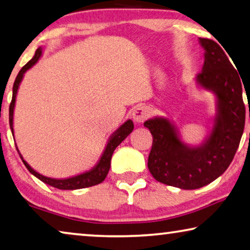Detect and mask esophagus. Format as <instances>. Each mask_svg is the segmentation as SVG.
Here are the masks:
<instances>
[{
	"label": "esophagus",
	"mask_w": 250,
	"mask_h": 250,
	"mask_svg": "<svg viewBox=\"0 0 250 250\" xmlns=\"http://www.w3.org/2000/svg\"><path fill=\"white\" fill-rule=\"evenodd\" d=\"M148 115H149V112L147 107L144 105H139L133 110L132 119L133 121L137 122V124H143V122L148 118Z\"/></svg>",
	"instance_id": "obj_1"
}]
</instances>
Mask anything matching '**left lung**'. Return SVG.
<instances>
[{
	"label": "left lung",
	"mask_w": 250,
	"mask_h": 250,
	"mask_svg": "<svg viewBox=\"0 0 250 250\" xmlns=\"http://www.w3.org/2000/svg\"><path fill=\"white\" fill-rule=\"evenodd\" d=\"M199 42L204 62L195 75V84L211 92L215 104L206 138L199 145L184 143L168 117H154L144 124L152 135L149 172L156 181L182 189L200 188L221 176L232 162L245 126L239 74L217 42L204 38H199Z\"/></svg>",
	"instance_id": "8db88e82"
}]
</instances>
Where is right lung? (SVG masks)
Instances as JSON below:
<instances>
[{
	"label": "right lung",
	"mask_w": 250,
	"mask_h": 250,
	"mask_svg": "<svg viewBox=\"0 0 250 250\" xmlns=\"http://www.w3.org/2000/svg\"><path fill=\"white\" fill-rule=\"evenodd\" d=\"M42 47H39L38 49L36 50V54L33 56L31 61H29L27 64H25L23 67H22L20 72H19L18 76L14 81L13 84V94H12V101H11L10 104V109H9V120H10V128L11 131H12V135L14 136V129H13V114H14V107H16V99H17V94H18V89L20 87V84L22 80H23V76L27 70H29L31 67L35 66L40 57L42 56ZM133 130V122L132 120H126L124 122L119 128L115 130V131L109 137V139L106 141L105 147H104V150L102 152V155L100 156L98 163L95 164L94 166L92 167L91 169L85 170L83 173H80L77 175H74V176L70 177H66V178H53V177H48L44 176V175L40 174L32 168L29 164L24 161L23 157H22L21 152L19 151V149L17 147V150L20 155V157L22 159V162L27 167L28 170L31 173L33 176H36L38 180L43 182L44 184L53 186V188H59V189H80V188H89V186H94L98 185L100 183L105 180L107 173H109L110 166H111V158H112L113 151L114 149L117 148L119 145H120L122 141H124L126 137H128L130 133L132 132Z\"/></svg>",
	"instance_id": "add662e5"
}]
</instances>
